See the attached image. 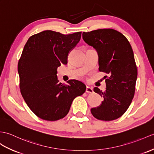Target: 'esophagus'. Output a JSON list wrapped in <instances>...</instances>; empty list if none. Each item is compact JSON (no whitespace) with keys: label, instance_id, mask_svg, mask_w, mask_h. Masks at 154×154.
Returning a JSON list of instances; mask_svg holds the SVG:
<instances>
[{"label":"esophagus","instance_id":"34e87169","mask_svg":"<svg viewBox=\"0 0 154 154\" xmlns=\"http://www.w3.org/2000/svg\"><path fill=\"white\" fill-rule=\"evenodd\" d=\"M86 92H87V93H92V92H93V88L87 86V88H86Z\"/></svg>","mask_w":154,"mask_h":154}]
</instances>
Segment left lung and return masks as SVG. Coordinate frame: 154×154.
Returning <instances> with one entry per match:
<instances>
[{"instance_id": "1", "label": "left lung", "mask_w": 154, "mask_h": 154, "mask_svg": "<svg viewBox=\"0 0 154 154\" xmlns=\"http://www.w3.org/2000/svg\"><path fill=\"white\" fill-rule=\"evenodd\" d=\"M82 36L86 43L97 51L99 70L109 75L104 92L94 88L103 100L91 112L99 120L118 119L127 110L134 94L137 67L133 49L127 38L112 29L83 32Z\"/></svg>"}]
</instances>
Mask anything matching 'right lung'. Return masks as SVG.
Listing matches in <instances>:
<instances>
[{"label":"right lung","mask_w":154,"mask_h":154,"mask_svg":"<svg viewBox=\"0 0 154 154\" xmlns=\"http://www.w3.org/2000/svg\"><path fill=\"white\" fill-rule=\"evenodd\" d=\"M81 32L63 35L51 30L29 38L18 62L20 90L25 102L35 115L46 121L62 119L75 98L86 86L77 80L59 83L57 68L66 64L69 52L79 43Z\"/></svg>","instance_id":"1"}]
</instances>
